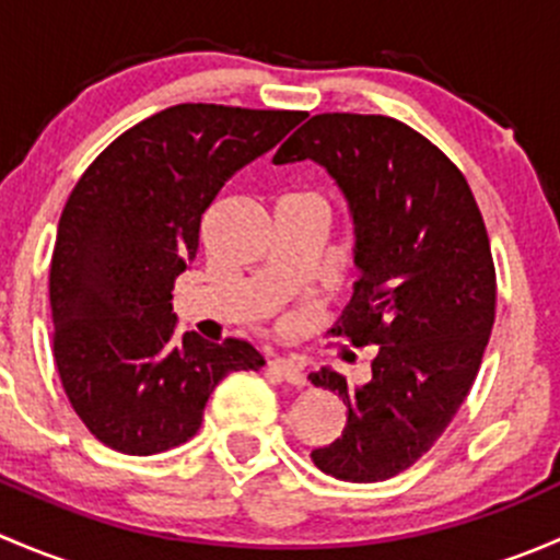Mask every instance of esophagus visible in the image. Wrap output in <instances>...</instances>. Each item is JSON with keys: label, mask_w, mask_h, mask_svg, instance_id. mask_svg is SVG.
Segmentation results:
<instances>
[{"label": "esophagus", "mask_w": 560, "mask_h": 560, "mask_svg": "<svg viewBox=\"0 0 560 560\" xmlns=\"http://www.w3.org/2000/svg\"><path fill=\"white\" fill-rule=\"evenodd\" d=\"M270 369H273L276 374L281 376V380L290 382V385H295V387L306 385V376H303V365L298 363L295 358H273V360H270Z\"/></svg>", "instance_id": "obj_1"}]
</instances>
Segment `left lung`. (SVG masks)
Here are the masks:
<instances>
[{
	"label": "left lung",
	"instance_id": "8db88e82",
	"mask_svg": "<svg viewBox=\"0 0 560 560\" xmlns=\"http://www.w3.org/2000/svg\"><path fill=\"white\" fill-rule=\"evenodd\" d=\"M303 160L336 180L354 230L358 281L330 332L376 347L365 385L330 365L308 374L347 404L341 436L312 460L343 482H382L433 447L477 380L495 319L488 230L463 173L389 116L308 118L273 156Z\"/></svg>",
	"mask_w": 560,
	"mask_h": 560
}]
</instances>
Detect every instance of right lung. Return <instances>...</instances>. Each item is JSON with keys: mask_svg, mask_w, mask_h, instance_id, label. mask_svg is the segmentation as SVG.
<instances>
[{"mask_svg": "<svg viewBox=\"0 0 560 560\" xmlns=\"http://www.w3.org/2000/svg\"><path fill=\"white\" fill-rule=\"evenodd\" d=\"M306 113L175 105L113 140L72 189L50 259L54 354L83 425L124 455L197 433L213 387L265 360L252 343L175 338L173 284L202 213Z\"/></svg>", "mask_w": 560, "mask_h": 560, "instance_id": "obj_1", "label": "right lung"}]
</instances>
